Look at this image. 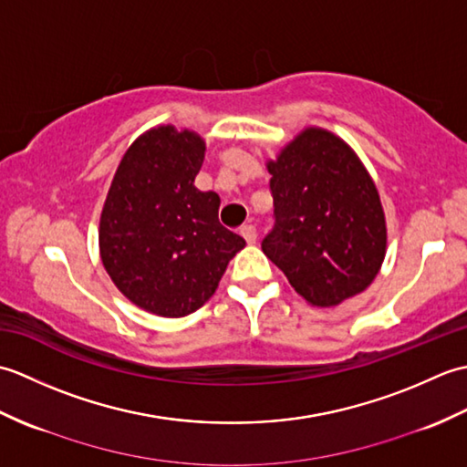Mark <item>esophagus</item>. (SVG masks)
I'll list each match as a JSON object with an SVG mask.
<instances>
[{
  "mask_svg": "<svg viewBox=\"0 0 467 467\" xmlns=\"http://www.w3.org/2000/svg\"><path fill=\"white\" fill-rule=\"evenodd\" d=\"M241 234H243V239L249 243V244H253V243H256V228L253 226V224H244L243 228H241Z\"/></svg>",
  "mask_w": 467,
  "mask_h": 467,
  "instance_id": "34e87169",
  "label": "esophagus"
}]
</instances>
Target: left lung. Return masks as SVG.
<instances>
[{
    "label": "left lung",
    "instance_id": "left-lung-1",
    "mask_svg": "<svg viewBox=\"0 0 467 467\" xmlns=\"http://www.w3.org/2000/svg\"><path fill=\"white\" fill-rule=\"evenodd\" d=\"M275 228L263 253L313 306L363 293L387 253V224L371 174L343 138L309 126L266 161Z\"/></svg>",
    "mask_w": 467,
    "mask_h": 467
}]
</instances>
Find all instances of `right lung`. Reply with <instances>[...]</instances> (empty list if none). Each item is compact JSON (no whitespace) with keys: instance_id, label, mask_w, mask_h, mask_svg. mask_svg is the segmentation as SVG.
<instances>
[{"instance_id":"1","label":"right lung","mask_w":467,"mask_h":467,"mask_svg":"<svg viewBox=\"0 0 467 467\" xmlns=\"http://www.w3.org/2000/svg\"><path fill=\"white\" fill-rule=\"evenodd\" d=\"M204 152L201 134L150 128L124 152L100 214V259L112 283L168 319L201 309L246 244L218 223L221 196L194 186Z\"/></svg>"}]
</instances>
